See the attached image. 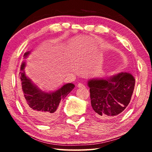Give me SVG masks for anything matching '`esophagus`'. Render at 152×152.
I'll list each match as a JSON object with an SVG mask.
<instances>
[{
	"label": "esophagus",
	"mask_w": 152,
	"mask_h": 152,
	"mask_svg": "<svg viewBox=\"0 0 152 152\" xmlns=\"http://www.w3.org/2000/svg\"><path fill=\"white\" fill-rule=\"evenodd\" d=\"M77 86L78 87V88H84V85L83 84H82V83H79V84H78V85H77Z\"/></svg>",
	"instance_id": "esophagus-1"
}]
</instances>
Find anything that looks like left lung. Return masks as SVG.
<instances>
[{
    "mask_svg": "<svg viewBox=\"0 0 152 152\" xmlns=\"http://www.w3.org/2000/svg\"><path fill=\"white\" fill-rule=\"evenodd\" d=\"M87 85L96 116L109 119L124 112L134 90L135 78L129 73L121 72L106 78H91Z\"/></svg>",
    "mask_w": 152,
    "mask_h": 152,
    "instance_id": "obj_1",
    "label": "left lung"
}]
</instances>
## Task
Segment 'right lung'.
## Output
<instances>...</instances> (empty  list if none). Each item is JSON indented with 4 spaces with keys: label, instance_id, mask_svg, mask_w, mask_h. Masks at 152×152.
Returning a JSON list of instances; mask_svg holds the SVG:
<instances>
[{
    "label": "right lung",
    "instance_id": "obj_1",
    "mask_svg": "<svg viewBox=\"0 0 152 152\" xmlns=\"http://www.w3.org/2000/svg\"><path fill=\"white\" fill-rule=\"evenodd\" d=\"M30 53L31 51L25 52L24 59H26ZM25 66L26 64L23 61L19 72L22 103L31 117L42 124H49L57 117L61 100L72 91L75 85L72 83H68L55 91H43L26 75Z\"/></svg>",
    "mask_w": 152,
    "mask_h": 152
}]
</instances>
